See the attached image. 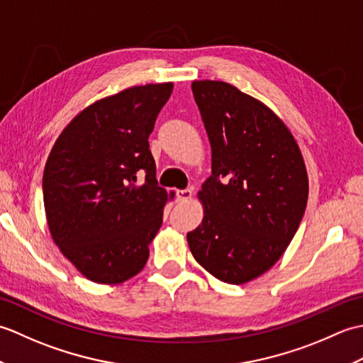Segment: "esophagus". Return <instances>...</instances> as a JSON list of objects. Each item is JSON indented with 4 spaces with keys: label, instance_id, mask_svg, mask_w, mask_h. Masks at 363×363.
<instances>
[{
    "label": "esophagus",
    "instance_id": "esophagus-1",
    "mask_svg": "<svg viewBox=\"0 0 363 363\" xmlns=\"http://www.w3.org/2000/svg\"><path fill=\"white\" fill-rule=\"evenodd\" d=\"M176 196L179 201H187V199L191 198V190L190 189H184V190H177Z\"/></svg>",
    "mask_w": 363,
    "mask_h": 363
}]
</instances>
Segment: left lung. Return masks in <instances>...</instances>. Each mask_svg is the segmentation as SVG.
Returning a JSON list of instances; mask_svg holds the SVG:
<instances>
[{
  "label": "left lung",
  "instance_id": "8db88e82",
  "mask_svg": "<svg viewBox=\"0 0 363 363\" xmlns=\"http://www.w3.org/2000/svg\"><path fill=\"white\" fill-rule=\"evenodd\" d=\"M212 148L199 191L203 223L187 234L194 257L217 279L245 284L287 250L306 211L309 179L298 143L256 98L221 81H195Z\"/></svg>",
  "mask_w": 363,
  "mask_h": 363
}]
</instances>
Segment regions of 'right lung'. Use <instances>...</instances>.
Masks as SVG:
<instances>
[{
    "instance_id": "add662e5",
    "label": "right lung",
    "mask_w": 363,
    "mask_h": 363,
    "mask_svg": "<svg viewBox=\"0 0 363 363\" xmlns=\"http://www.w3.org/2000/svg\"><path fill=\"white\" fill-rule=\"evenodd\" d=\"M172 91V82L146 84L99 99L76 115L46 160L52 240L90 281L125 282L148 260L168 199L148 137ZM137 174L145 177L142 186Z\"/></svg>"
}]
</instances>
